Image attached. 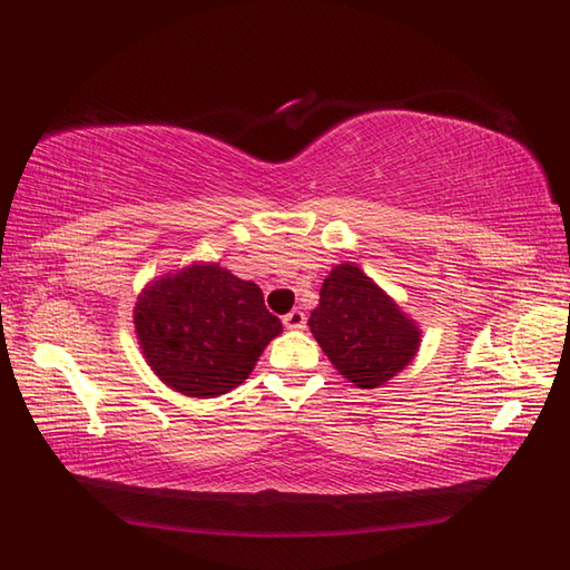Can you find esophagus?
<instances>
[{
    "label": "esophagus",
    "instance_id": "obj_1",
    "mask_svg": "<svg viewBox=\"0 0 570 570\" xmlns=\"http://www.w3.org/2000/svg\"><path fill=\"white\" fill-rule=\"evenodd\" d=\"M284 328L286 331H304L306 328V313L304 311H292L284 316Z\"/></svg>",
    "mask_w": 570,
    "mask_h": 570
}]
</instances>
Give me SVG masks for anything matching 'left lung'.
Listing matches in <instances>:
<instances>
[{"instance_id": "left-lung-1", "label": "left lung", "mask_w": 570, "mask_h": 570, "mask_svg": "<svg viewBox=\"0 0 570 570\" xmlns=\"http://www.w3.org/2000/svg\"><path fill=\"white\" fill-rule=\"evenodd\" d=\"M308 325L333 367L360 390L394 380L421 345L416 321L353 262L323 278Z\"/></svg>"}]
</instances>
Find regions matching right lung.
<instances>
[{"mask_svg": "<svg viewBox=\"0 0 570 570\" xmlns=\"http://www.w3.org/2000/svg\"><path fill=\"white\" fill-rule=\"evenodd\" d=\"M141 355L166 386L198 399L233 392L257 365L282 321L262 288L217 262H193L141 288L135 304Z\"/></svg>", "mask_w": 570, "mask_h": 570, "instance_id": "add662e5", "label": "right lung"}]
</instances>
